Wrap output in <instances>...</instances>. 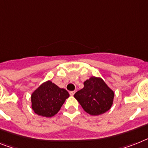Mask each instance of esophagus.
Listing matches in <instances>:
<instances>
[{
    "instance_id": "1",
    "label": "esophagus",
    "mask_w": 148,
    "mask_h": 148,
    "mask_svg": "<svg viewBox=\"0 0 148 148\" xmlns=\"http://www.w3.org/2000/svg\"><path fill=\"white\" fill-rule=\"evenodd\" d=\"M75 94V91H69V95H71V96H73Z\"/></svg>"
}]
</instances>
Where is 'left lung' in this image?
Here are the masks:
<instances>
[{"label":"left lung","mask_w":148,"mask_h":148,"mask_svg":"<svg viewBox=\"0 0 148 148\" xmlns=\"http://www.w3.org/2000/svg\"><path fill=\"white\" fill-rule=\"evenodd\" d=\"M74 97L86 113L98 116L111 108L114 91L101 77L91 76L84 82V88L77 91Z\"/></svg>","instance_id":"1"}]
</instances>
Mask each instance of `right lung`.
Returning a JSON list of instances; mask_svg holds the SVG:
<instances>
[{"instance_id": "obj_1", "label": "right lung", "mask_w": 148, "mask_h": 148, "mask_svg": "<svg viewBox=\"0 0 148 148\" xmlns=\"http://www.w3.org/2000/svg\"><path fill=\"white\" fill-rule=\"evenodd\" d=\"M69 94L51 81H46L33 91L31 95L32 109L36 114L52 117L57 114Z\"/></svg>"}]
</instances>
